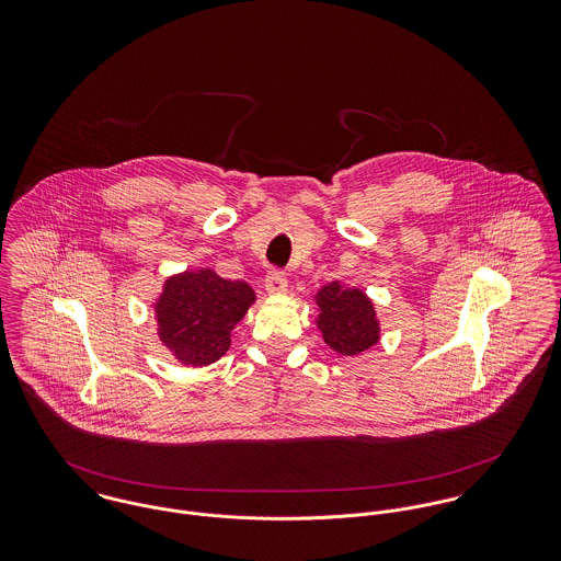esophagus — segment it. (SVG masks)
<instances>
[{
    "label": "esophagus",
    "instance_id": "34e87169",
    "mask_svg": "<svg viewBox=\"0 0 561 561\" xmlns=\"http://www.w3.org/2000/svg\"><path fill=\"white\" fill-rule=\"evenodd\" d=\"M265 291L267 294H285L287 291V276L280 270H270L265 276Z\"/></svg>",
    "mask_w": 561,
    "mask_h": 561
}]
</instances>
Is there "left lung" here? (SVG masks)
I'll use <instances>...</instances> for the list:
<instances>
[{"label": "left lung", "mask_w": 561, "mask_h": 561, "mask_svg": "<svg viewBox=\"0 0 561 561\" xmlns=\"http://www.w3.org/2000/svg\"><path fill=\"white\" fill-rule=\"evenodd\" d=\"M316 302L320 307L318 328L323 341L343 356H356L380 339L374 302L360 289H343L339 283L323 285Z\"/></svg>", "instance_id": "1"}]
</instances>
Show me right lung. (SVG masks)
<instances>
[{
    "instance_id": "right-lung-1",
    "label": "right lung",
    "mask_w": 561,
    "mask_h": 561,
    "mask_svg": "<svg viewBox=\"0 0 561 561\" xmlns=\"http://www.w3.org/2000/svg\"><path fill=\"white\" fill-rule=\"evenodd\" d=\"M252 302L248 283L207 267L170 276L156 302L161 343L183 365H211L231 347V330Z\"/></svg>"
}]
</instances>
